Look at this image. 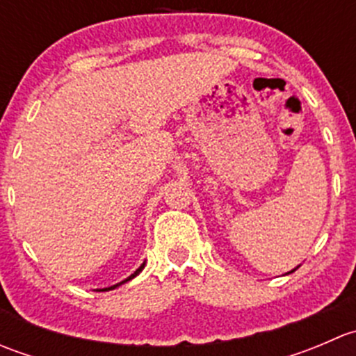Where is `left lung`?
Instances as JSON below:
<instances>
[{
  "label": "left lung",
  "instance_id": "obj_1",
  "mask_svg": "<svg viewBox=\"0 0 356 356\" xmlns=\"http://www.w3.org/2000/svg\"><path fill=\"white\" fill-rule=\"evenodd\" d=\"M294 270H296V268H294ZM294 270H291V272H294Z\"/></svg>",
  "mask_w": 356,
  "mask_h": 356
}]
</instances>
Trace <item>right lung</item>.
Instances as JSON below:
<instances>
[{"instance_id": "add662e5", "label": "right lung", "mask_w": 356, "mask_h": 356, "mask_svg": "<svg viewBox=\"0 0 356 356\" xmlns=\"http://www.w3.org/2000/svg\"><path fill=\"white\" fill-rule=\"evenodd\" d=\"M143 268H145V264H143V265H141V267H139V268H138V270H136V272H134V274H131V275H129V277H127V279H125V281L118 282V284L111 286V288H105V289H99V291H110V289H115V288H118V286H120V284H125V282H127V281H131V279H134V277H136V275H138V274H139V272H141V270H143Z\"/></svg>"}]
</instances>
